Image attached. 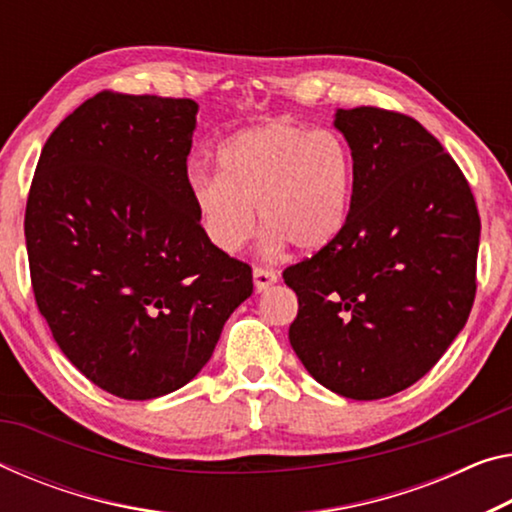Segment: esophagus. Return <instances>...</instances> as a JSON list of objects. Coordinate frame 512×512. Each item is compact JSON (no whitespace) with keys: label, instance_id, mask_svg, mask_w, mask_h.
Instances as JSON below:
<instances>
[{"label":"esophagus","instance_id":"1","mask_svg":"<svg viewBox=\"0 0 512 512\" xmlns=\"http://www.w3.org/2000/svg\"><path fill=\"white\" fill-rule=\"evenodd\" d=\"M253 280H255V289L264 291V289H269L271 285L278 282V273H275L273 269H264V266H255Z\"/></svg>","mask_w":512,"mask_h":512}]
</instances>
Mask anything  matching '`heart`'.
<instances>
[{"label":"heart","mask_w":512,"mask_h":512,"mask_svg":"<svg viewBox=\"0 0 512 512\" xmlns=\"http://www.w3.org/2000/svg\"><path fill=\"white\" fill-rule=\"evenodd\" d=\"M189 193L202 230L216 248L234 253L255 230L269 243L316 253L344 230L353 196V154L332 129L294 120L246 129L218 150V175H193Z\"/></svg>","instance_id":"1"}]
</instances>
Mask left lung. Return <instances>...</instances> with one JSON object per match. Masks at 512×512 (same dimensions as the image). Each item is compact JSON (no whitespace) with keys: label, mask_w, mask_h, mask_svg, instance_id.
I'll use <instances>...</instances> for the list:
<instances>
[{"label":"left lung","mask_w":512,"mask_h":512,"mask_svg":"<svg viewBox=\"0 0 512 512\" xmlns=\"http://www.w3.org/2000/svg\"><path fill=\"white\" fill-rule=\"evenodd\" d=\"M353 154L344 230L282 273L298 296L289 342L323 387L355 401L403 392L465 328L481 218L449 152L415 118L339 109Z\"/></svg>","instance_id":"obj_1"}]
</instances>
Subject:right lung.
<instances>
[{"instance_id":"obj_1","label":"right lung","mask_w":512,"mask_h":512,"mask_svg":"<svg viewBox=\"0 0 512 512\" xmlns=\"http://www.w3.org/2000/svg\"><path fill=\"white\" fill-rule=\"evenodd\" d=\"M198 104L102 91L40 152L24 237L36 305L104 392L157 399L196 378L253 269L216 248L189 193Z\"/></svg>"}]
</instances>
